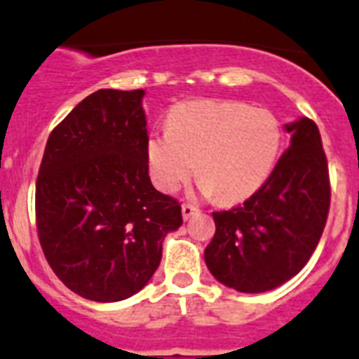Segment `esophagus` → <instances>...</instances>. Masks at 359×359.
Instances as JSON below:
<instances>
[{
    "label": "esophagus",
    "instance_id": "esophagus-1",
    "mask_svg": "<svg viewBox=\"0 0 359 359\" xmlns=\"http://www.w3.org/2000/svg\"><path fill=\"white\" fill-rule=\"evenodd\" d=\"M198 212V208L193 205V203H182V216L184 219H189L191 216H195Z\"/></svg>",
    "mask_w": 359,
    "mask_h": 359
}]
</instances>
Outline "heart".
<instances>
[{
  "instance_id": "b5f03b06",
  "label": "heart",
  "mask_w": 359,
  "mask_h": 359,
  "mask_svg": "<svg viewBox=\"0 0 359 359\" xmlns=\"http://www.w3.org/2000/svg\"><path fill=\"white\" fill-rule=\"evenodd\" d=\"M283 127L268 109L238 102L180 103L170 112L168 132L148 141L154 182L177 191L195 172L203 195L238 202L257 191L279 156Z\"/></svg>"
}]
</instances>
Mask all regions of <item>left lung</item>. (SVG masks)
<instances>
[{
    "instance_id": "obj_1",
    "label": "left lung",
    "mask_w": 359,
    "mask_h": 359,
    "mask_svg": "<svg viewBox=\"0 0 359 359\" xmlns=\"http://www.w3.org/2000/svg\"><path fill=\"white\" fill-rule=\"evenodd\" d=\"M286 132L292 143L263 186L238 208L212 212L205 264L236 292L263 293L297 276L327 222L331 184L318 127L300 118Z\"/></svg>"
}]
</instances>
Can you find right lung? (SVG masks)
<instances>
[{
  "mask_svg": "<svg viewBox=\"0 0 359 359\" xmlns=\"http://www.w3.org/2000/svg\"><path fill=\"white\" fill-rule=\"evenodd\" d=\"M143 89H100L48 137L35 186L37 234L71 292L116 302L143 290L180 203L151 186Z\"/></svg>",
  "mask_w": 359,
  "mask_h": 359,
  "instance_id": "right-lung-1",
  "label": "right lung"
}]
</instances>
